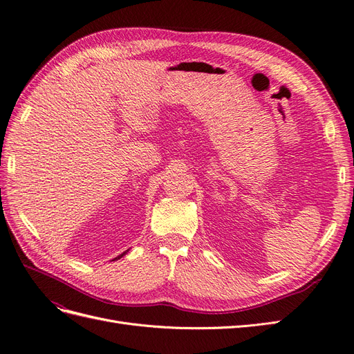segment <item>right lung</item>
Returning a JSON list of instances; mask_svg holds the SVG:
<instances>
[{
	"label": "right lung",
	"instance_id": "1",
	"mask_svg": "<svg viewBox=\"0 0 354 354\" xmlns=\"http://www.w3.org/2000/svg\"><path fill=\"white\" fill-rule=\"evenodd\" d=\"M125 254H127V252H124V254H121V255H120V257H118V258H122V257H124V255H125ZM118 258H115V259H118ZM115 259H113V261H115Z\"/></svg>",
	"mask_w": 354,
	"mask_h": 354
}]
</instances>
